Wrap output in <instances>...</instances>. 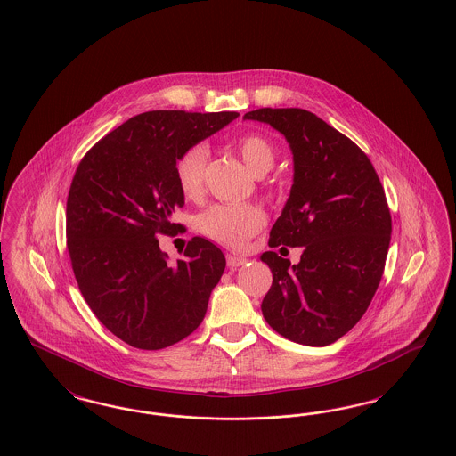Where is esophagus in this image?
Listing matches in <instances>:
<instances>
[{
  "label": "esophagus",
  "mask_w": 456,
  "mask_h": 456,
  "mask_svg": "<svg viewBox=\"0 0 456 456\" xmlns=\"http://www.w3.org/2000/svg\"><path fill=\"white\" fill-rule=\"evenodd\" d=\"M248 263V258L246 256H240L238 253H229L227 255V266L229 268H238V266H242V265H246Z\"/></svg>",
  "instance_id": "obj_1"
}]
</instances>
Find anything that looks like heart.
<instances>
[{
    "label": "heart",
    "mask_w": 456,
    "mask_h": 456,
    "mask_svg": "<svg viewBox=\"0 0 456 456\" xmlns=\"http://www.w3.org/2000/svg\"><path fill=\"white\" fill-rule=\"evenodd\" d=\"M244 166L255 174L270 171L275 160L273 145L258 133H248L236 143ZM208 159L205 145L198 143L179 155L175 160V181L181 193L188 200H196L203 191V174ZM265 225V216L253 205H212L196 218V227L207 238L222 244L240 248L256 236Z\"/></svg>",
    "instance_id": "heart-1"
}]
</instances>
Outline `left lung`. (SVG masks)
<instances>
[{"instance_id": "left-lung-1", "label": "left lung", "mask_w": 456, "mask_h": 456, "mask_svg": "<svg viewBox=\"0 0 456 456\" xmlns=\"http://www.w3.org/2000/svg\"><path fill=\"white\" fill-rule=\"evenodd\" d=\"M244 119L270 125L292 152L290 195L268 246L303 248L297 265L261 255L273 275L261 313L292 342L333 344L362 318L381 281L391 238L385 190L368 155L316 114L263 108Z\"/></svg>"}]
</instances>
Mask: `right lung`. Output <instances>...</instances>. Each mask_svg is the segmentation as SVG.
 Wrapping results in <instances>:
<instances>
[{
    "mask_svg": "<svg viewBox=\"0 0 456 456\" xmlns=\"http://www.w3.org/2000/svg\"><path fill=\"white\" fill-rule=\"evenodd\" d=\"M238 112L151 110L110 131L82 159L66 203V242L78 289L97 320L131 347L177 344L203 322L225 256L193 238L169 263L159 234L181 229L175 160Z\"/></svg>",
    "mask_w": 456,
    "mask_h": 456,
    "instance_id": "obj_1",
    "label": "right lung"
}]
</instances>
